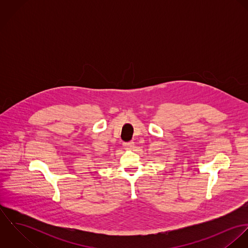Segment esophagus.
I'll use <instances>...</instances> for the list:
<instances>
[{
    "label": "esophagus",
    "instance_id": "34e87169",
    "mask_svg": "<svg viewBox=\"0 0 248 248\" xmlns=\"http://www.w3.org/2000/svg\"><path fill=\"white\" fill-rule=\"evenodd\" d=\"M134 146H135V143L133 141L125 142V143H123V147H124L126 150H131V149L134 148Z\"/></svg>",
    "mask_w": 248,
    "mask_h": 248
}]
</instances>
